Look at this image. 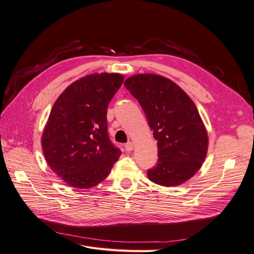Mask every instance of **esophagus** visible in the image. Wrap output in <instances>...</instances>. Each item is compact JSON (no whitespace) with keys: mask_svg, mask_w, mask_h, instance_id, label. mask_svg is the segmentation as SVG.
Wrapping results in <instances>:
<instances>
[{"mask_svg":"<svg viewBox=\"0 0 254 254\" xmlns=\"http://www.w3.org/2000/svg\"><path fill=\"white\" fill-rule=\"evenodd\" d=\"M125 148L127 151H131L133 149V143L131 142H128L126 145H125Z\"/></svg>","mask_w":254,"mask_h":254,"instance_id":"obj_1","label":"esophagus"}]
</instances>
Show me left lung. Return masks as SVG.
I'll list each match as a JSON object with an SVG mask.
<instances>
[{"mask_svg": "<svg viewBox=\"0 0 254 254\" xmlns=\"http://www.w3.org/2000/svg\"><path fill=\"white\" fill-rule=\"evenodd\" d=\"M140 103L158 141V162L148 179L162 187L179 186L201 167L207 132L196 105L179 86L156 74H136L124 82Z\"/></svg>", "mask_w": 254, "mask_h": 254, "instance_id": "obj_1", "label": "left lung"}]
</instances>
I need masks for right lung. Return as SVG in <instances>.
Here are the masks:
<instances>
[{"mask_svg":"<svg viewBox=\"0 0 254 254\" xmlns=\"http://www.w3.org/2000/svg\"><path fill=\"white\" fill-rule=\"evenodd\" d=\"M119 73L91 74L70 84L54 104L42 134L51 170L76 189L97 186L121 156L109 139L107 109L122 86Z\"/></svg>","mask_w":254,"mask_h":254,"instance_id":"obj_1","label":"right lung"}]
</instances>
